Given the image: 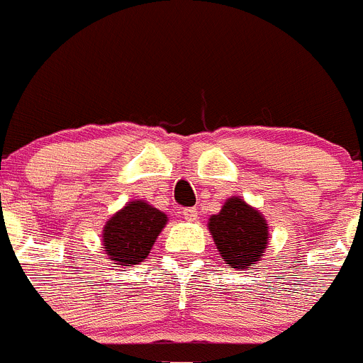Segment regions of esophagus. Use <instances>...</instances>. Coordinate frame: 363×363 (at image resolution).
I'll return each mask as SVG.
<instances>
[{"label": "esophagus", "instance_id": "1", "mask_svg": "<svg viewBox=\"0 0 363 363\" xmlns=\"http://www.w3.org/2000/svg\"><path fill=\"white\" fill-rule=\"evenodd\" d=\"M184 217L187 220H196L198 219V208H194V206H189V208H184Z\"/></svg>", "mask_w": 363, "mask_h": 363}]
</instances>
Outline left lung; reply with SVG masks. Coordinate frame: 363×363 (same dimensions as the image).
Listing matches in <instances>:
<instances>
[{"label": "left lung", "mask_w": 363, "mask_h": 363, "mask_svg": "<svg viewBox=\"0 0 363 363\" xmlns=\"http://www.w3.org/2000/svg\"><path fill=\"white\" fill-rule=\"evenodd\" d=\"M220 258L233 269H247L260 260L269 244L264 216L240 198H230L219 213L208 219Z\"/></svg>", "instance_id": "8db88e82"}]
</instances>
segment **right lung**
<instances>
[{
  "instance_id": "add662e5",
  "label": "right lung",
  "mask_w": 363,
  "mask_h": 363,
  "mask_svg": "<svg viewBox=\"0 0 363 363\" xmlns=\"http://www.w3.org/2000/svg\"><path fill=\"white\" fill-rule=\"evenodd\" d=\"M167 216L146 201H130L103 228V251L116 267L137 265L150 255Z\"/></svg>"
}]
</instances>
